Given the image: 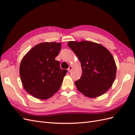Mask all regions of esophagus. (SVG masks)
<instances>
[{
    "mask_svg": "<svg viewBox=\"0 0 135 135\" xmlns=\"http://www.w3.org/2000/svg\"><path fill=\"white\" fill-rule=\"evenodd\" d=\"M72 70H73V67L71 66H69V68H68V72H69V73H70V72H71L72 71Z\"/></svg>",
    "mask_w": 135,
    "mask_h": 135,
    "instance_id": "34e87169",
    "label": "esophagus"
}]
</instances>
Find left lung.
Listing matches in <instances>:
<instances>
[{
  "instance_id": "obj_1",
  "label": "left lung",
  "mask_w": 135,
  "mask_h": 135,
  "mask_svg": "<svg viewBox=\"0 0 135 135\" xmlns=\"http://www.w3.org/2000/svg\"><path fill=\"white\" fill-rule=\"evenodd\" d=\"M68 46L78 57L82 69L81 76L75 81L78 90L89 98L107 92L115 80L117 72L111 53L101 44L86 40L70 41Z\"/></svg>"
}]
</instances>
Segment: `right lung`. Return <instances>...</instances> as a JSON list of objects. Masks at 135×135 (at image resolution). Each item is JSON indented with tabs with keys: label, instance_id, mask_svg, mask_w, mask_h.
Masks as SVG:
<instances>
[{
	"label": "right lung",
	"instance_id": "obj_1",
	"mask_svg": "<svg viewBox=\"0 0 135 135\" xmlns=\"http://www.w3.org/2000/svg\"><path fill=\"white\" fill-rule=\"evenodd\" d=\"M61 43L43 42L32 47L24 56L20 75L24 89L34 97L46 100L59 91L67 70L55 60Z\"/></svg>",
	"mask_w": 135,
	"mask_h": 135
}]
</instances>
